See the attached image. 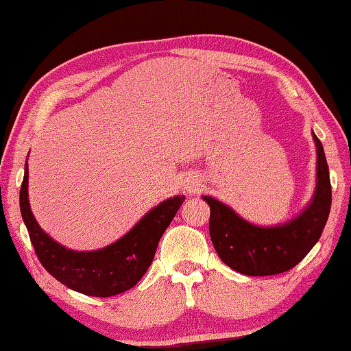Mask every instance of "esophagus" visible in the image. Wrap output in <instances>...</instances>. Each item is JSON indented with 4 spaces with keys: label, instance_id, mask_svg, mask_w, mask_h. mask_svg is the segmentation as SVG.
<instances>
[{
    "label": "esophagus",
    "instance_id": "1",
    "mask_svg": "<svg viewBox=\"0 0 351 351\" xmlns=\"http://www.w3.org/2000/svg\"><path fill=\"white\" fill-rule=\"evenodd\" d=\"M186 189H187V190H192V192H193V187H190V186H189V187H186Z\"/></svg>",
    "mask_w": 351,
    "mask_h": 351
}]
</instances>
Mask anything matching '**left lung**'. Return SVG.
Here are the masks:
<instances>
[{
  "instance_id": "obj_1",
  "label": "left lung",
  "mask_w": 351,
  "mask_h": 351,
  "mask_svg": "<svg viewBox=\"0 0 351 351\" xmlns=\"http://www.w3.org/2000/svg\"><path fill=\"white\" fill-rule=\"evenodd\" d=\"M317 152L316 189L311 203L283 224L255 226L212 197L209 232L213 247L229 268L245 276H274L302 261L322 235L331 209V184L324 147L313 133Z\"/></svg>"
}]
</instances>
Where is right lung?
I'll return each mask as SVG.
<instances>
[{
    "mask_svg": "<svg viewBox=\"0 0 351 351\" xmlns=\"http://www.w3.org/2000/svg\"><path fill=\"white\" fill-rule=\"evenodd\" d=\"M27 178L26 162L20 190V210L35 254L45 269L64 287L93 297L121 294L141 280L152 265L162 234L186 199L184 195L165 199L112 245L97 251L79 252L62 246L40 228L29 204Z\"/></svg>",
    "mask_w": 351,
    "mask_h": 351,
    "instance_id": "right-lung-1",
    "label": "right lung"
}]
</instances>
